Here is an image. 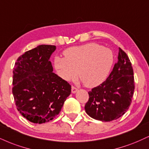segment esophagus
<instances>
[{
	"instance_id": "esophagus-1",
	"label": "esophagus",
	"mask_w": 149,
	"mask_h": 149,
	"mask_svg": "<svg viewBox=\"0 0 149 149\" xmlns=\"http://www.w3.org/2000/svg\"><path fill=\"white\" fill-rule=\"evenodd\" d=\"M78 90V88H76V87H74V86H72V87H71V92H72L73 94L76 93Z\"/></svg>"
}]
</instances>
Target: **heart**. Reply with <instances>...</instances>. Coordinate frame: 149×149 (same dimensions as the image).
Instances as JSON below:
<instances>
[{
  "instance_id": "heart-1",
  "label": "heart",
  "mask_w": 149,
  "mask_h": 149,
  "mask_svg": "<svg viewBox=\"0 0 149 149\" xmlns=\"http://www.w3.org/2000/svg\"><path fill=\"white\" fill-rule=\"evenodd\" d=\"M65 57H55L54 68L64 80L78 77L85 86L94 87L105 81L114 62L113 53L109 48L96 43L73 46L64 51Z\"/></svg>"
}]
</instances>
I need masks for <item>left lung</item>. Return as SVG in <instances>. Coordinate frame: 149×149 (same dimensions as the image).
<instances>
[{
	"mask_svg": "<svg viewBox=\"0 0 149 149\" xmlns=\"http://www.w3.org/2000/svg\"><path fill=\"white\" fill-rule=\"evenodd\" d=\"M135 90L133 69L128 55L119 48L118 61L103 83L89 91L86 113L93 119L111 121L128 110Z\"/></svg>",
	"mask_w": 149,
	"mask_h": 149,
	"instance_id": "left-lung-1",
	"label": "left lung"
}]
</instances>
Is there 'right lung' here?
I'll use <instances>...</instances> for the list:
<instances>
[{
	"instance_id": "1",
	"label": "right lung",
	"mask_w": 149,
	"mask_h": 149,
	"mask_svg": "<svg viewBox=\"0 0 149 149\" xmlns=\"http://www.w3.org/2000/svg\"><path fill=\"white\" fill-rule=\"evenodd\" d=\"M55 49V46L39 45L18 57L14 65V102L30 122L40 124L53 120L71 94L69 82L53 72L49 58Z\"/></svg>"
}]
</instances>
